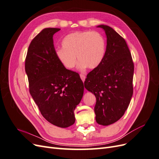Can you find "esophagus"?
Instances as JSON below:
<instances>
[{
  "mask_svg": "<svg viewBox=\"0 0 159 159\" xmlns=\"http://www.w3.org/2000/svg\"><path fill=\"white\" fill-rule=\"evenodd\" d=\"M80 78L81 79V80H82L83 81H85V74H80Z\"/></svg>",
  "mask_w": 159,
  "mask_h": 159,
  "instance_id": "34e87169",
  "label": "esophagus"
}]
</instances>
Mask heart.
Instances as JSON below:
<instances>
[{"label":"heart","mask_w":159,"mask_h":159,"mask_svg":"<svg viewBox=\"0 0 159 159\" xmlns=\"http://www.w3.org/2000/svg\"><path fill=\"white\" fill-rule=\"evenodd\" d=\"M63 48L56 50V56L68 69L75 66L77 56L79 68L95 69L102 64L106 52V40L97 31H78L66 36L61 42Z\"/></svg>","instance_id":"1"}]
</instances>
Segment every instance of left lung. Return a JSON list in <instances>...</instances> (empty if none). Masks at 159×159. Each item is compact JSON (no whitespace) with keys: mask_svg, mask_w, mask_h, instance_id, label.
<instances>
[{"mask_svg":"<svg viewBox=\"0 0 159 159\" xmlns=\"http://www.w3.org/2000/svg\"><path fill=\"white\" fill-rule=\"evenodd\" d=\"M98 27L106 34V52L102 64L87 75L84 86L96 98V121L106 126L117 121L131 102L134 64L124 38L108 26Z\"/></svg>","mask_w":159,"mask_h":159,"instance_id":"left-lung-1","label":"left lung"}]
</instances>
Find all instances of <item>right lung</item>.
I'll return each mask as SVG.
<instances>
[{
	"label": "right lung",
	"mask_w": 159,
	"mask_h": 159,
	"mask_svg": "<svg viewBox=\"0 0 159 159\" xmlns=\"http://www.w3.org/2000/svg\"><path fill=\"white\" fill-rule=\"evenodd\" d=\"M60 28L42 30L32 40L25 59L29 91L48 121L66 128L75 123L74 111L84 94V83L56 56L53 35Z\"/></svg>",
	"instance_id": "1"
}]
</instances>
